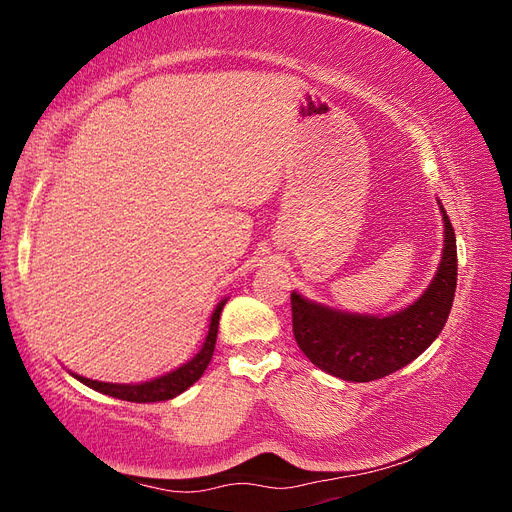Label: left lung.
Returning <instances> with one entry per match:
<instances>
[{
  "label": "left lung",
  "mask_w": 512,
  "mask_h": 512,
  "mask_svg": "<svg viewBox=\"0 0 512 512\" xmlns=\"http://www.w3.org/2000/svg\"><path fill=\"white\" fill-rule=\"evenodd\" d=\"M442 218L446 239L440 269L423 297L404 312L354 316L290 294L292 333L309 361L342 380L369 382L406 367L429 348L451 314L457 288L455 230L444 209Z\"/></svg>",
  "instance_id": "left-lung-1"
}]
</instances>
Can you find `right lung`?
Wrapping results in <instances>:
<instances>
[{
    "label": "right lung",
    "instance_id": "right-lung-1",
    "mask_svg": "<svg viewBox=\"0 0 512 512\" xmlns=\"http://www.w3.org/2000/svg\"><path fill=\"white\" fill-rule=\"evenodd\" d=\"M226 301H222L215 312L211 316V324H209V333L203 348L194 356L192 361H188L185 365H181L179 369L170 371V374L156 378L145 384H108V382H98V380H89V378H81L74 376L76 380H81L83 384H87L89 389L100 391L104 395H111L117 399H126V401H134V404H153V401H166L173 399L179 393H183L190 386L205 374V369L211 361L213 350H215V339H218V324H220V314L224 309Z\"/></svg>",
    "mask_w": 512,
    "mask_h": 512
}]
</instances>
